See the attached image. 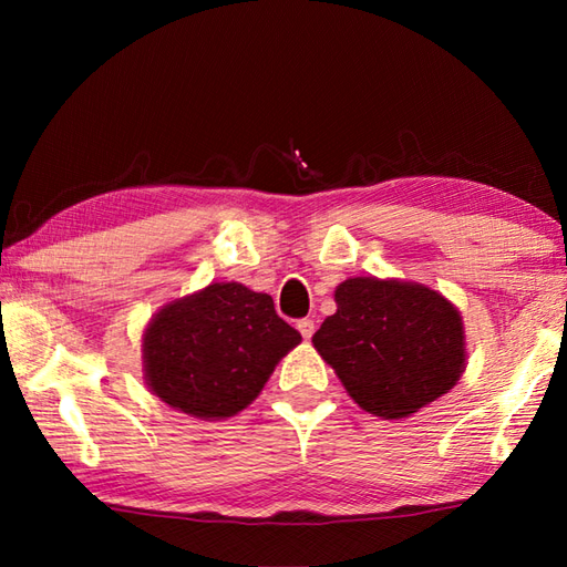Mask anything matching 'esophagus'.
Here are the masks:
<instances>
[{
    "label": "esophagus",
    "mask_w": 567,
    "mask_h": 567,
    "mask_svg": "<svg viewBox=\"0 0 567 567\" xmlns=\"http://www.w3.org/2000/svg\"><path fill=\"white\" fill-rule=\"evenodd\" d=\"M297 329H299V333H302V339L309 341L311 336H315V331H317V323L311 321V319H302V321H297Z\"/></svg>",
    "instance_id": "1"
}]
</instances>
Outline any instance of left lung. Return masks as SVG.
I'll return each instance as SVG.
<instances>
[{
    "label": "left lung",
    "mask_w": 567,
    "mask_h": 567,
    "mask_svg": "<svg viewBox=\"0 0 567 567\" xmlns=\"http://www.w3.org/2000/svg\"><path fill=\"white\" fill-rule=\"evenodd\" d=\"M336 315L315 333L317 353L368 414L406 419L449 394L467 365L461 311L429 285L348 277Z\"/></svg>",
    "instance_id": "1"
}]
</instances>
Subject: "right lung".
I'll return each mask as SVG.
<instances>
[{
	"label": "right lung",
	"instance_id": "right-lung-1",
	"mask_svg": "<svg viewBox=\"0 0 567 567\" xmlns=\"http://www.w3.org/2000/svg\"><path fill=\"white\" fill-rule=\"evenodd\" d=\"M299 341L270 295L212 282L155 311L141 336L143 380L175 412L228 419L256 400Z\"/></svg>",
	"mask_w": 567,
	"mask_h": 567
}]
</instances>
